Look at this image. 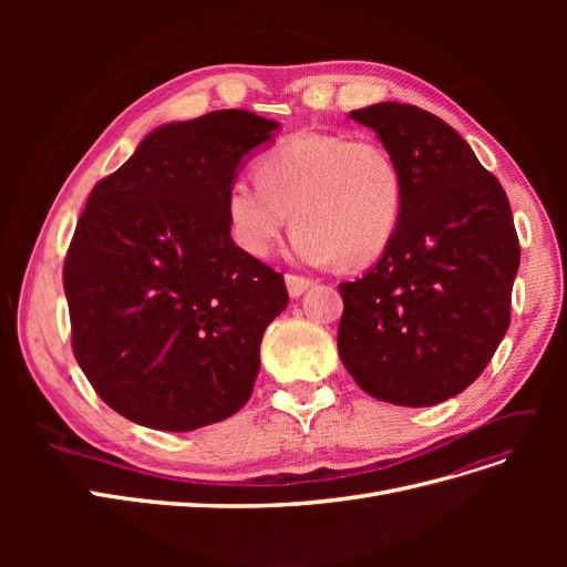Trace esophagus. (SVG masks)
<instances>
[{"instance_id": "esophagus-1", "label": "esophagus", "mask_w": 567, "mask_h": 567, "mask_svg": "<svg viewBox=\"0 0 567 567\" xmlns=\"http://www.w3.org/2000/svg\"><path fill=\"white\" fill-rule=\"evenodd\" d=\"M310 286H312L310 279L296 277V274H286V288H288V296L290 298H300Z\"/></svg>"}]
</instances>
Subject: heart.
Wrapping results in <instances>:
<instances>
[{
  "label": "heart",
  "mask_w": 567,
  "mask_h": 567,
  "mask_svg": "<svg viewBox=\"0 0 567 567\" xmlns=\"http://www.w3.org/2000/svg\"><path fill=\"white\" fill-rule=\"evenodd\" d=\"M404 182L390 153L346 134L300 132L260 161V179L227 188V221L236 246L267 257L296 217L293 255L310 265H367L400 227Z\"/></svg>",
  "instance_id": "b5f03b06"
}]
</instances>
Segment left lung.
Returning <instances> with one entry per match:
<instances>
[{
	"instance_id": "8db88e82",
	"label": "left lung",
	"mask_w": 567,
	"mask_h": 567,
	"mask_svg": "<svg viewBox=\"0 0 567 567\" xmlns=\"http://www.w3.org/2000/svg\"><path fill=\"white\" fill-rule=\"evenodd\" d=\"M350 117L398 163L404 203L379 262L338 286V354L371 398L433 406L466 390L508 331L520 265L511 205L442 117L398 101Z\"/></svg>"
}]
</instances>
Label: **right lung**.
Listing matches in <instances>:
<instances>
[{"mask_svg": "<svg viewBox=\"0 0 567 567\" xmlns=\"http://www.w3.org/2000/svg\"><path fill=\"white\" fill-rule=\"evenodd\" d=\"M279 127L241 109L165 123L90 194L63 288L78 364L120 416L186 433L248 402L288 293L234 244L227 188Z\"/></svg>", "mask_w": 567, "mask_h": 567, "instance_id": "1", "label": "right lung"}]
</instances>
